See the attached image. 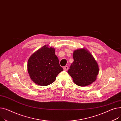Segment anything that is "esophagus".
I'll use <instances>...</instances> for the list:
<instances>
[{
	"label": "esophagus",
	"instance_id": "esophagus-1",
	"mask_svg": "<svg viewBox=\"0 0 121 121\" xmlns=\"http://www.w3.org/2000/svg\"><path fill=\"white\" fill-rule=\"evenodd\" d=\"M68 66H65V67H63V70L65 71H67L68 70Z\"/></svg>",
	"mask_w": 121,
	"mask_h": 121
}]
</instances>
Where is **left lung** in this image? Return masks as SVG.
Returning <instances> with one entry per match:
<instances>
[{
    "label": "left lung",
    "instance_id": "8db88e82",
    "mask_svg": "<svg viewBox=\"0 0 121 121\" xmlns=\"http://www.w3.org/2000/svg\"><path fill=\"white\" fill-rule=\"evenodd\" d=\"M74 61L68 73L74 83L80 86H86L94 82L99 74L98 65L93 56L86 48L78 49L73 54Z\"/></svg>",
    "mask_w": 121,
    "mask_h": 121
}]
</instances>
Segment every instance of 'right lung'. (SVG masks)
Instances as JSON below:
<instances>
[{"mask_svg": "<svg viewBox=\"0 0 121 121\" xmlns=\"http://www.w3.org/2000/svg\"><path fill=\"white\" fill-rule=\"evenodd\" d=\"M27 70L35 83L46 86L55 82L63 68L55 55V49L45 45L30 56L28 60Z\"/></svg>", "mask_w": 121, "mask_h": 121, "instance_id": "right-lung-1", "label": "right lung"}]
</instances>
